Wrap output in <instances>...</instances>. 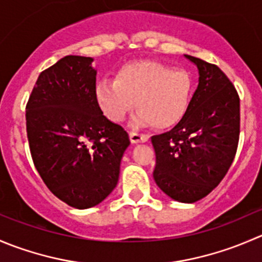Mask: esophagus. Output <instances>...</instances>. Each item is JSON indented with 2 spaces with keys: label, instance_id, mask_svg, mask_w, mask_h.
<instances>
[{
  "label": "esophagus",
  "instance_id": "esophagus-1",
  "mask_svg": "<svg viewBox=\"0 0 262 262\" xmlns=\"http://www.w3.org/2000/svg\"><path fill=\"white\" fill-rule=\"evenodd\" d=\"M129 138H130L132 143H144L149 139V137L147 134H141V133H136V132H130L129 133Z\"/></svg>",
  "mask_w": 262,
  "mask_h": 262
}]
</instances>
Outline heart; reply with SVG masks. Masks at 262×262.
Returning <instances> with one entry per match:
<instances>
[{
	"label": "heart",
	"mask_w": 262,
	"mask_h": 262,
	"mask_svg": "<svg viewBox=\"0 0 262 262\" xmlns=\"http://www.w3.org/2000/svg\"><path fill=\"white\" fill-rule=\"evenodd\" d=\"M192 93L193 80L185 70L155 61H134L123 65L114 80L98 83L95 97L103 115L114 123L123 121L136 105L138 113L132 125L166 129L182 121Z\"/></svg>",
	"instance_id": "1"
}]
</instances>
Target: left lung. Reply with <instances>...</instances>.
Instances as JSON below:
<instances>
[{
	"mask_svg": "<svg viewBox=\"0 0 262 262\" xmlns=\"http://www.w3.org/2000/svg\"><path fill=\"white\" fill-rule=\"evenodd\" d=\"M199 69L184 118L171 130L154 136V179L170 199L193 204L219 185L229 170L239 139V97L214 63L184 55Z\"/></svg>",
	"mask_w": 262,
	"mask_h": 262,
	"instance_id": "8db88e82",
	"label": "left lung"
}]
</instances>
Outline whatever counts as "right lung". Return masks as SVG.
Here are the masks:
<instances>
[{
    "label": "right lung",
    "instance_id": "add662e5",
    "mask_svg": "<svg viewBox=\"0 0 262 262\" xmlns=\"http://www.w3.org/2000/svg\"><path fill=\"white\" fill-rule=\"evenodd\" d=\"M93 58L65 56L38 77L27 103V136L40 178L75 209L101 204L116 187L130 144L95 97Z\"/></svg>",
    "mask_w": 262,
    "mask_h": 262
}]
</instances>
